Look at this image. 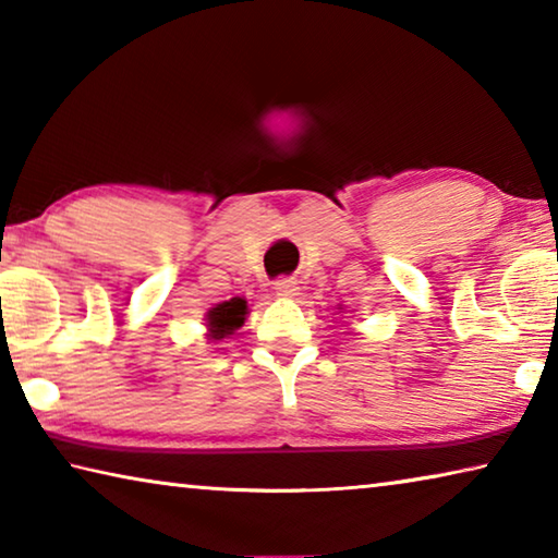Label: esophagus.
<instances>
[{"instance_id":"esophagus-1","label":"esophagus","mask_w":558,"mask_h":558,"mask_svg":"<svg viewBox=\"0 0 558 558\" xmlns=\"http://www.w3.org/2000/svg\"><path fill=\"white\" fill-rule=\"evenodd\" d=\"M276 295H280V298H295L298 295V280L295 278H280V280H276Z\"/></svg>"}]
</instances>
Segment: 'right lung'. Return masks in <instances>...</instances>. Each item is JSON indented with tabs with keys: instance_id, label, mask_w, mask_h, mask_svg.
<instances>
[{
	"instance_id": "right-lung-1",
	"label": "right lung",
	"mask_w": 558,
	"mask_h": 558,
	"mask_svg": "<svg viewBox=\"0 0 558 558\" xmlns=\"http://www.w3.org/2000/svg\"><path fill=\"white\" fill-rule=\"evenodd\" d=\"M245 319V300L231 298L229 302H221L214 310H209V329L211 339H223L231 335L233 329H239Z\"/></svg>"
}]
</instances>
